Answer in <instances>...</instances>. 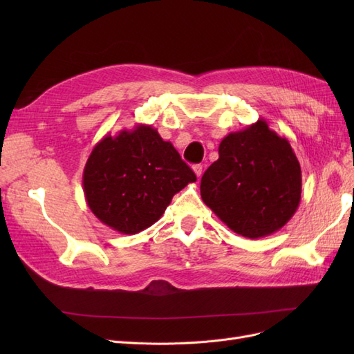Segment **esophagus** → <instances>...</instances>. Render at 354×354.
Listing matches in <instances>:
<instances>
[{"label":"esophagus","instance_id":"esophagus-1","mask_svg":"<svg viewBox=\"0 0 354 354\" xmlns=\"http://www.w3.org/2000/svg\"><path fill=\"white\" fill-rule=\"evenodd\" d=\"M194 171H195L196 177L199 178V177L202 176V165H201V164H196V165H194Z\"/></svg>","mask_w":354,"mask_h":354}]
</instances>
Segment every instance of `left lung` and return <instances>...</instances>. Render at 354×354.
I'll list each match as a JSON object with an SVG mask.
<instances>
[{
  "mask_svg": "<svg viewBox=\"0 0 354 354\" xmlns=\"http://www.w3.org/2000/svg\"><path fill=\"white\" fill-rule=\"evenodd\" d=\"M201 198L234 233L259 239L281 230L301 201V167L264 120L230 133L203 173Z\"/></svg>",
  "mask_w": 354,
  "mask_h": 354,
  "instance_id": "obj_1",
  "label": "left lung"
}]
</instances>
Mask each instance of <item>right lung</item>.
Masks as SVG:
<instances>
[{
  "label": "right lung",
  "mask_w": 354,
  "mask_h": 354,
  "mask_svg": "<svg viewBox=\"0 0 354 354\" xmlns=\"http://www.w3.org/2000/svg\"><path fill=\"white\" fill-rule=\"evenodd\" d=\"M196 176L156 128L106 136L94 146L82 174L91 212L111 229L134 234L156 223L171 199Z\"/></svg>",
  "instance_id": "obj_1"
}]
</instances>
